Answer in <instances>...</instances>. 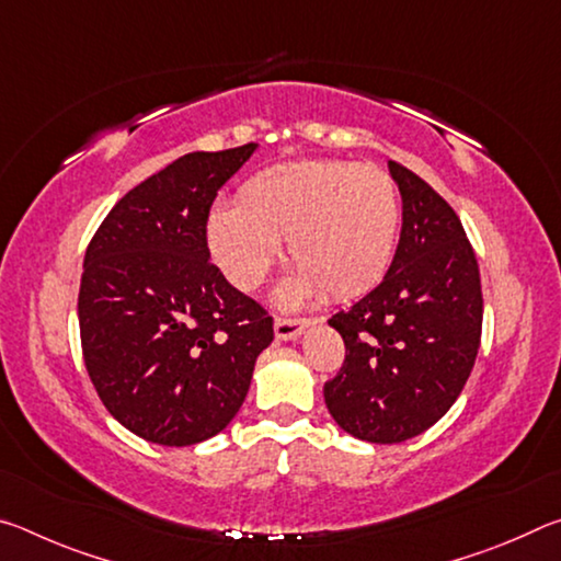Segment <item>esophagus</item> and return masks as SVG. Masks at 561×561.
<instances>
[{"instance_id": "esophagus-1", "label": "esophagus", "mask_w": 561, "mask_h": 561, "mask_svg": "<svg viewBox=\"0 0 561 561\" xmlns=\"http://www.w3.org/2000/svg\"><path fill=\"white\" fill-rule=\"evenodd\" d=\"M311 324L309 317H277L274 319V336L282 341L297 339Z\"/></svg>"}]
</instances>
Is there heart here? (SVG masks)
Returning <instances> with one entry per match:
<instances>
[{
  "label": "heart",
  "instance_id": "b5f03b06",
  "mask_svg": "<svg viewBox=\"0 0 561 561\" xmlns=\"http://www.w3.org/2000/svg\"><path fill=\"white\" fill-rule=\"evenodd\" d=\"M398 230L401 195L383 168L299 160L252 175L237 207H215L207 244L234 287L254 289L287 240L297 270L279 297L294 304L319 289L331 299L371 289L393 260Z\"/></svg>",
  "mask_w": 561,
  "mask_h": 561
}]
</instances>
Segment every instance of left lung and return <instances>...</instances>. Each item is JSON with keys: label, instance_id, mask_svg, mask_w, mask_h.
I'll use <instances>...</instances> for the list:
<instances>
[{"label": "left lung", "instance_id": "left-lung-1", "mask_svg": "<svg viewBox=\"0 0 561 561\" xmlns=\"http://www.w3.org/2000/svg\"><path fill=\"white\" fill-rule=\"evenodd\" d=\"M403 227L383 282L329 319L346 356L324 383L329 413L348 435L403 443L458 401L482 334V289L460 217L413 170L391 160Z\"/></svg>", "mask_w": 561, "mask_h": 561}]
</instances>
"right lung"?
<instances>
[{"instance_id":"1","label":"right lung","mask_w":561,"mask_h":561,"mask_svg":"<svg viewBox=\"0 0 561 561\" xmlns=\"http://www.w3.org/2000/svg\"><path fill=\"white\" fill-rule=\"evenodd\" d=\"M257 144L187 153L128 190L91 237L79 289L83 364L138 438L183 448L220 433L274 339L270 311L210 262L207 217Z\"/></svg>"}]
</instances>
